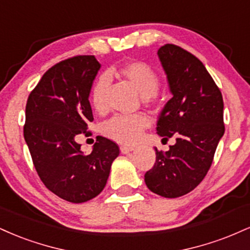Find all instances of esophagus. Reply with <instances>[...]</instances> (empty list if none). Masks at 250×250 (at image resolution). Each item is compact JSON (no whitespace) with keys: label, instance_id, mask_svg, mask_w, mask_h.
I'll return each mask as SVG.
<instances>
[{"label":"esophagus","instance_id":"34e87169","mask_svg":"<svg viewBox=\"0 0 250 250\" xmlns=\"http://www.w3.org/2000/svg\"><path fill=\"white\" fill-rule=\"evenodd\" d=\"M121 153L122 154H129L130 153V151H133L134 150V148L133 147H125V146H122L121 148Z\"/></svg>","mask_w":250,"mask_h":250}]
</instances>
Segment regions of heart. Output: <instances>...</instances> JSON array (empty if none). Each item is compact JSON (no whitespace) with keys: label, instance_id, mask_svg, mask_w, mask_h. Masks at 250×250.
I'll list each match as a JSON object with an SVG mask.
<instances>
[{"label":"heart","instance_id":"1","mask_svg":"<svg viewBox=\"0 0 250 250\" xmlns=\"http://www.w3.org/2000/svg\"><path fill=\"white\" fill-rule=\"evenodd\" d=\"M122 76L133 83L135 88L146 99L156 95L160 88V79L153 68L147 63L133 61L125 63L120 69ZM109 79L103 74L94 82L90 91L93 108L99 113L107 109V88ZM149 125V119L142 114L136 115H117L103 125V134L121 145H134L142 136L143 130Z\"/></svg>","mask_w":250,"mask_h":250}]
</instances>
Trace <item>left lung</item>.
I'll return each instance as SVG.
<instances>
[{
	"mask_svg": "<svg viewBox=\"0 0 250 250\" xmlns=\"http://www.w3.org/2000/svg\"><path fill=\"white\" fill-rule=\"evenodd\" d=\"M171 97L157 119L162 140L176 137L168 151H156L154 167L145 175L153 193L175 199L188 194L207 175L225 134L223 99L197 57L175 44L157 50Z\"/></svg>",
	"mask_w": 250,
	"mask_h": 250,
	"instance_id": "left-lung-1",
	"label": "left lung"
}]
</instances>
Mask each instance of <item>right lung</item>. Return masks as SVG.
I'll list each match as a JSON object with an SVG mask.
<instances>
[{"label":"right lung","instance_id":"right-lung-1","mask_svg":"<svg viewBox=\"0 0 250 250\" xmlns=\"http://www.w3.org/2000/svg\"><path fill=\"white\" fill-rule=\"evenodd\" d=\"M100 68L93 55L57 63L45 71L25 105L24 140L37 174L68 202H87L101 193L120 154L119 146L102 136L89 155L76 142L94 120L89 94Z\"/></svg>","mask_w":250,"mask_h":250}]
</instances>
